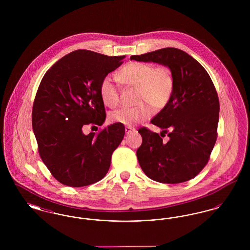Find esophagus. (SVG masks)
<instances>
[{
    "mask_svg": "<svg viewBox=\"0 0 250 250\" xmlns=\"http://www.w3.org/2000/svg\"><path fill=\"white\" fill-rule=\"evenodd\" d=\"M125 130V133H126V134H131L132 132H134V131H135V129H134V128H132L130 126H126Z\"/></svg>",
    "mask_w": 250,
    "mask_h": 250,
    "instance_id": "34e87169",
    "label": "esophagus"
}]
</instances>
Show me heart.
I'll use <instances>...</instances> for the list:
<instances>
[{"label":"heart","instance_id":"heart-1","mask_svg":"<svg viewBox=\"0 0 250 250\" xmlns=\"http://www.w3.org/2000/svg\"><path fill=\"white\" fill-rule=\"evenodd\" d=\"M123 84L137 87L136 102L133 107H122L112 111L109 119L113 123L132 126L147 119L152 111L160 110L169 102L174 89V79L171 70L165 65L154 66L152 63L131 62L118 73ZM99 95L103 103L109 107L118 106L119 89L110 77L102 79Z\"/></svg>","mask_w":250,"mask_h":250}]
</instances>
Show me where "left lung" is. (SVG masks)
I'll list each match as a JSON object with an SVG mask.
<instances>
[{"label":"left lung","mask_w":250,"mask_h":250,"mask_svg":"<svg viewBox=\"0 0 250 250\" xmlns=\"http://www.w3.org/2000/svg\"><path fill=\"white\" fill-rule=\"evenodd\" d=\"M130 60L167 66L174 79L169 102L151 120L169 140L165 143L157 133L140 128V166L159 183L189 181L207 164L216 142L219 100L214 83L202 64L179 48H161Z\"/></svg>","instance_id":"1"}]
</instances>
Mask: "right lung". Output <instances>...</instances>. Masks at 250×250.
<instances>
[{
	"label": "right lung",
	"instance_id": "right-lung-1",
	"mask_svg": "<svg viewBox=\"0 0 250 250\" xmlns=\"http://www.w3.org/2000/svg\"><path fill=\"white\" fill-rule=\"evenodd\" d=\"M124 58L78 49L56 62L40 83L33 130L42 161L64 186L82 188L104 178L111 155L124 139L125 126L117 123L97 134L83 132L84 125L97 127L105 122L99 85Z\"/></svg>",
	"mask_w": 250,
	"mask_h": 250
}]
</instances>
